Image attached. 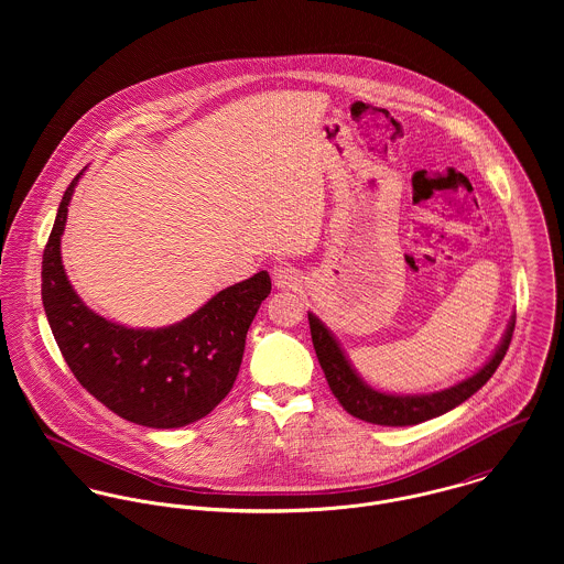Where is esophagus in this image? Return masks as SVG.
Instances as JSON below:
<instances>
[{
	"label": "esophagus",
	"instance_id": "34e87169",
	"mask_svg": "<svg viewBox=\"0 0 564 564\" xmlns=\"http://www.w3.org/2000/svg\"><path fill=\"white\" fill-rule=\"evenodd\" d=\"M273 284L278 289H297L302 284V273L291 264L273 267Z\"/></svg>",
	"mask_w": 564,
	"mask_h": 564
}]
</instances>
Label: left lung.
<instances>
[{
    "label": "left lung",
    "mask_w": 564,
    "mask_h": 564,
    "mask_svg": "<svg viewBox=\"0 0 564 564\" xmlns=\"http://www.w3.org/2000/svg\"><path fill=\"white\" fill-rule=\"evenodd\" d=\"M313 345L319 358L325 380L329 384V391L338 403L356 419H362L367 423L376 425H416L427 419L441 416L449 412L452 408L467 402L474 393H478L484 384L490 380V376L497 371L499 362L503 360L512 332H514V315L510 317L508 327L501 336V343L497 345L495 354L484 362L482 367L465 378L463 382L425 395H398V393H382L371 389L358 371L351 367L349 358L345 356L340 343L336 336L327 329V325L313 313H308Z\"/></svg>",
    "instance_id": "8db88e82"
}]
</instances>
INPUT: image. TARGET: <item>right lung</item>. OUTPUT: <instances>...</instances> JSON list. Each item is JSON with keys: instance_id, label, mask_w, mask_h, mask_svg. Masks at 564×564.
Listing matches in <instances>:
<instances>
[{"instance_id": "right-lung-1", "label": "right lung", "mask_w": 564, "mask_h": 564, "mask_svg": "<svg viewBox=\"0 0 564 564\" xmlns=\"http://www.w3.org/2000/svg\"><path fill=\"white\" fill-rule=\"evenodd\" d=\"M74 177L43 251V306L52 334L82 387L126 421L169 430L217 408L241 369L245 336L271 278L258 271L166 327H128L90 311L74 291L61 256Z\"/></svg>"}]
</instances>
